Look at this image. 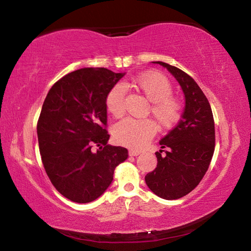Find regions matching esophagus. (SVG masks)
Listing matches in <instances>:
<instances>
[{"label":"esophagus","mask_w":251,"mask_h":251,"mask_svg":"<svg viewBox=\"0 0 251 251\" xmlns=\"http://www.w3.org/2000/svg\"><path fill=\"white\" fill-rule=\"evenodd\" d=\"M129 155L130 156H137V155H139L140 154V151H138V150H129Z\"/></svg>","instance_id":"obj_1"}]
</instances>
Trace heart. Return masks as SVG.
Wrapping results in <instances>:
<instances>
[{
    "label": "heart",
    "mask_w": 251,
    "mask_h": 251,
    "mask_svg": "<svg viewBox=\"0 0 251 251\" xmlns=\"http://www.w3.org/2000/svg\"><path fill=\"white\" fill-rule=\"evenodd\" d=\"M125 87L134 88L151 102V114L159 128L168 129L180 119L181 102L173 97V85L169 79L158 72L143 73L123 85L116 84L105 97V106L109 113L120 119L125 113ZM154 123L145 120H125L119 123L113 130V136L121 145L131 149H141L155 135Z\"/></svg>",
    "instance_id": "b5f03b06"
}]
</instances>
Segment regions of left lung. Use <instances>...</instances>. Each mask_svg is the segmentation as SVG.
<instances>
[{"label":"left lung","mask_w":251,"mask_h":251,"mask_svg":"<svg viewBox=\"0 0 251 251\" xmlns=\"http://www.w3.org/2000/svg\"><path fill=\"white\" fill-rule=\"evenodd\" d=\"M152 63L166 68L177 79L185 105L178 125L159 140L156 168L145 179L155 195L177 200L195 189L209 167L215 151L214 116L206 96L189 74L166 62Z\"/></svg>","instance_id":"1"}]
</instances>
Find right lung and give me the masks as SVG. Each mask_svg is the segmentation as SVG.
Wrapping results in <instances>:
<instances>
[{
    "instance_id": "1",
    "label": "right lung",
    "mask_w": 251,
    "mask_h": 251,
    "mask_svg": "<svg viewBox=\"0 0 251 251\" xmlns=\"http://www.w3.org/2000/svg\"><path fill=\"white\" fill-rule=\"evenodd\" d=\"M124 75L82 68L57 81L44 100L36 127L42 162L52 185L72 201L97 200L128 156L127 149L108 145L104 128L106 94Z\"/></svg>"
}]
</instances>
